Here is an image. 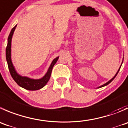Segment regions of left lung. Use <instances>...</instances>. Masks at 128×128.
<instances>
[{
	"label": "left lung",
	"instance_id": "left-lung-1",
	"mask_svg": "<svg viewBox=\"0 0 128 128\" xmlns=\"http://www.w3.org/2000/svg\"><path fill=\"white\" fill-rule=\"evenodd\" d=\"M120 68H120V69H119V70H118V72H117V73H116V75H115V76H114V77H113V78H112V79H111V80H109V81H108V82H106V84H103V85H102V86H100V87H99V88H102V87H104V86H107V85H108V84H110V82H111V81H112V80H113V79H114V78H116V76H117L118 73V72H119V71H120Z\"/></svg>",
	"mask_w": 128,
	"mask_h": 128
}]
</instances>
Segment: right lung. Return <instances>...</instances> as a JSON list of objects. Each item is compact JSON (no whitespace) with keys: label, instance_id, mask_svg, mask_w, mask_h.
I'll list each match as a JSON object with an SVG mask.
<instances>
[{"label":"right lung","instance_id":"obj_1","mask_svg":"<svg viewBox=\"0 0 128 128\" xmlns=\"http://www.w3.org/2000/svg\"><path fill=\"white\" fill-rule=\"evenodd\" d=\"M16 26H17V25L15 27H14L11 30L9 36H8L7 46V48H6V55L7 64H8V70H9L11 76L12 77L14 80L16 81V82L19 86L22 87V88H24V89H27V90H38V89L42 88L48 83V82L49 81V79L50 78V75H51L53 67L55 65L56 62L58 61L59 57H58V58H56L52 60L47 73L41 79H32L27 78V77H23L18 75L17 73V72H16V70H15V68L14 67L13 64H12V60H11V40H12V36H13L14 32L15 29L16 28Z\"/></svg>","mask_w":128,"mask_h":128}]
</instances>
